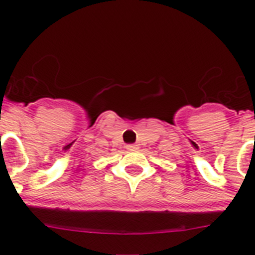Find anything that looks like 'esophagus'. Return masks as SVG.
I'll return each instance as SVG.
<instances>
[{
	"mask_svg": "<svg viewBox=\"0 0 255 255\" xmlns=\"http://www.w3.org/2000/svg\"><path fill=\"white\" fill-rule=\"evenodd\" d=\"M126 149H128V150H136V149H138V147H136V145H134V144H129V145H126Z\"/></svg>",
	"mask_w": 255,
	"mask_h": 255,
	"instance_id": "1",
	"label": "esophagus"
}]
</instances>
